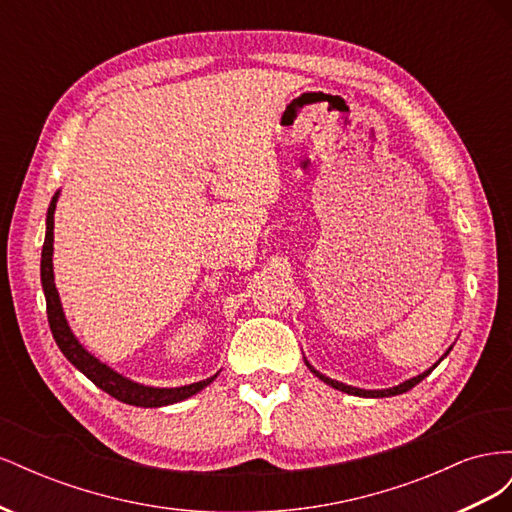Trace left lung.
<instances>
[{"instance_id":"left-lung-1","label":"left lung","mask_w":512,"mask_h":512,"mask_svg":"<svg viewBox=\"0 0 512 512\" xmlns=\"http://www.w3.org/2000/svg\"><path fill=\"white\" fill-rule=\"evenodd\" d=\"M453 350V346L448 348L444 354H442V359L444 356ZM440 359V361H442ZM303 361H305V365L309 367V371H312V374L316 376V378H320L324 384H329V386H333V389H337V391H342V393H348V395H354V397H393V395H401V393H406V391H410V389H414V386L421 382V380H425L433 369H436L438 365H440V361L438 363H433L429 369H425L423 374H418V376H414V378H410V380H406V382H401V384H397V386H393V389H380V391H367V389H356V386H350V384H344V382H337V380H333V378H329V376H324V374H320L318 369H314L312 365H309V361L305 359L303 356Z\"/></svg>"}]
</instances>
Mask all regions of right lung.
I'll return each instance as SVG.
<instances>
[{"label":"right lung","instance_id":"1","mask_svg":"<svg viewBox=\"0 0 512 512\" xmlns=\"http://www.w3.org/2000/svg\"><path fill=\"white\" fill-rule=\"evenodd\" d=\"M57 198H59V190L55 192V196L51 198L49 211H46V235H44V245H42V260H40V280H42V290H44V299H46V316H49V324L53 331V339L57 342L59 350L64 352L66 359L79 369L83 374L94 382L96 386L104 393H108L111 397L123 401V404L130 406H138V408H162V406H170L177 404V401L188 399L196 393H200L209 386L218 374L200 380L194 384H185V386H175V389H160V386H147L141 382H134L130 378H126L119 371H115L113 367H108L106 363H102L100 359H96L91 354L76 335L72 333L70 324L66 320L64 307H61L59 301V292L55 288V273H53V228H55V207H57Z\"/></svg>","mask_w":512,"mask_h":512}]
</instances>
